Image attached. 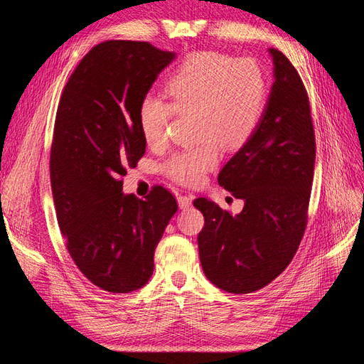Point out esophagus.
I'll use <instances>...</instances> for the list:
<instances>
[{"instance_id": "obj_1", "label": "esophagus", "mask_w": 364, "mask_h": 364, "mask_svg": "<svg viewBox=\"0 0 364 364\" xmlns=\"http://www.w3.org/2000/svg\"><path fill=\"white\" fill-rule=\"evenodd\" d=\"M178 203L181 209H188L193 205V196H186V194H181L178 197Z\"/></svg>"}]
</instances>
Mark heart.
<instances>
[{"label": "heart", "mask_w": 364, "mask_h": 364, "mask_svg": "<svg viewBox=\"0 0 364 364\" xmlns=\"http://www.w3.org/2000/svg\"><path fill=\"white\" fill-rule=\"evenodd\" d=\"M170 103L146 95L138 107L141 134L151 147L167 141L174 114H193L196 147L174 151L164 171L176 182L197 185L226 150L243 147L255 134L266 106V77L257 62L217 51L185 58L165 83Z\"/></svg>", "instance_id": "heart-1"}]
</instances>
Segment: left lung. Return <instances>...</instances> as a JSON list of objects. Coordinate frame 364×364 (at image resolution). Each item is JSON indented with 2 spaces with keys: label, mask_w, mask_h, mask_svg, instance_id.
I'll return each instance as SVG.
<instances>
[{
  "label": "left lung",
  "mask_w": 364,
  "mask_h": 364,
  "mask_svg": "<svg viewBox=\"0 0 364 364\" xmlns=\"http://www.w3.org/2000/svg\"><path fill=\"white\" fill-rule=\"evenodd\" d=\"M274 82L255 134L218 174V183L245 200L232 215L199 197L205 226L197 237L202 269L215 287L246 294L287 269L308 218L316 138L310 100L299 74L270 48Z\"/></svg>",
  "instance_id": "1"
}]
</instances>
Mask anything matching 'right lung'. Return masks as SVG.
Here are the masks:
<instances>
[{
    "mask_svg": "<svg viewBox=\"0 0 364 364\" xmlns=\"http://www.w3.org/2000/svg\"><path fill=\"white\" fill-rule=\"evenodd\" d=\"M176 58L150 42L106 41L77 65L54 123L50 178L58 223L75 266L97 287L130 293L153 274L173 194L155 185L144 200L121 178L146 153L138 107Z\"/></svg>",
    "mask_w": 364,
    "mask_h": 364,
    "instance_id": "1",
    "label": "right lung"
}]
</instances>
